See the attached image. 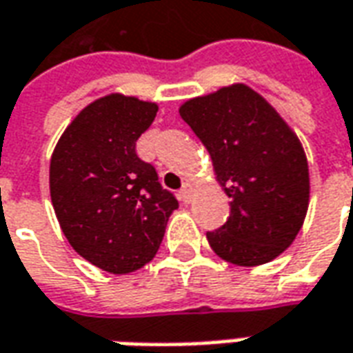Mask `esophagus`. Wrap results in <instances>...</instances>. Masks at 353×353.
<instances>
[{
  "mask_svg": "<svg viewBox=\"0 0 353 353\" xmlns=\"http://www.w3.org/2000/svg\"><path fill=\"white\" fill-rule=\"evenodd\" d=\"M179 196L183 200L185 204H189L192 199V185L191 183H183V187L179 189Z\"/></svg>",
  "mask_w": 353,
  "mask_h": 353,
  "instance_id": "1",
  "label": "esophagus"
}]
</instances>
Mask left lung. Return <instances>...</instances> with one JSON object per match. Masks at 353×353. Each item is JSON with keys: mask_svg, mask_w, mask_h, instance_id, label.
<instances>
[{"mask_svg": "<svg viewBox=\"0 0 353 353\" xmlns=\"http://www.w3.org/2000/svg\"><path fill=\"white\" fill-rule=\"evenodd\" d=\"M179 115L208 149L230 199L225 225L206 232L212 250L238 266L276 259L295 240L308 210L310 177L299 138L245 85L185 101Z\"/></svg>", "mask_w": 353, "mask_h": 353, "instance_id": "left-lung-1", "label": "left lung"}]
</instances>
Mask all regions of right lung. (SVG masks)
<instances>
[{
  "label": "right lung",
  "instance_id": "add662e5",
  "mask_svg": "<svg viewBox=\"0 0 353 353\" xmlns=\"http://www.w3.org/2000/svg\"><path fill=\"white\" fill-rule=\"evenodd\" d=\"M157 111L134 96H103L73 119L50 159V200L62 232L105 272H134L153 259L179 206L136 153Z\"/></svg>",
  "mask_w": 353,
  "mask_h": 353
}]
</instances>
